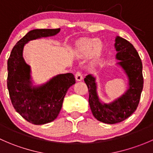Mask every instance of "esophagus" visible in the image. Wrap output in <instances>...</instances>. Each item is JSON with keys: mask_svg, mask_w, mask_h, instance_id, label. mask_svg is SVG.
I'll return each mask as SVG.
<instances>
[{"mask_svg": "<svg viewBox=\"0 0 153 153\" xmlns=\"http://www.w3.org/2000/svg\"><path fill=\"white\" fill-rule=\"evenodd\" d=\"M75 80L77 81H81L83 80V76L80 72H77L75 74Z\"/></svg>", "mask_w": 153, "mask_h": 153, "instance_id": "1", "label": "esophagus"}]
</instances>
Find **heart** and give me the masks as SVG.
<instances>
[{
	"label": "heart",
	"mask_w": 153,
	"mask_h": 153,
	"mask_svg": "<svg viewBox=\"0 0 153 153\" xmlns=\"http://www.w3.org/2000/svg\"><path fill=\"white\" fill-rule=\"evenodd\" d=\"M105 50V44L100 38H83L75 42L72 55L77 58L89 56L90 64L95 65L101 60Z\"/></svg>",
	"instance_id": "b5f03b06"
}]
</instances>
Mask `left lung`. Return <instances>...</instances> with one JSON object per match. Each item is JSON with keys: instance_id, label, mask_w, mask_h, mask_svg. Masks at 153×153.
<instances>
[{"instance_id": "left-lung-1", "label": "left lung", "mask_w": 153, "mask_h": 153, "mask_svg": "<svg viewBox=\"0 0 153 153\" xmlns=\"http://www.w3.org/2000/svg\"><path fill=\"white\" fill-rule=\"evenodd\" d=\"M118 65L123 69L128 78V89L119 98L110 103L100 100L97 91L96 78L93 75L84 78L89 90V104L97 120L109 124L121 122L130 116L138 107L143 89L142 63L132 44L124 38L116 36L115 40Z\"/></svg>"}]
</instances>
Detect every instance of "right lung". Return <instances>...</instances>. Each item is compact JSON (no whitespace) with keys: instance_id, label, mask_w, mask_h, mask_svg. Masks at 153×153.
I'll return each instance as SVG.
<instances>
[{"instance_id":"1","label":"right lung","mask_w":153,"mask_h":153,"mask_svg":"<svg viewBox=\"0 0 153 153\" xmlns=\"http://www.w3.org/2000/svg\"><path fill=\"white\" fill-rule=\"evenodd\" d=\"M61 29H36L18 41L7 61V88L15 111L33 124L52 122L58 117L68 89L75 84L72 73L59 74L41 85H33L31 68L23 57L29 41L54 36Z\"/></svg>"}]
</instances>
